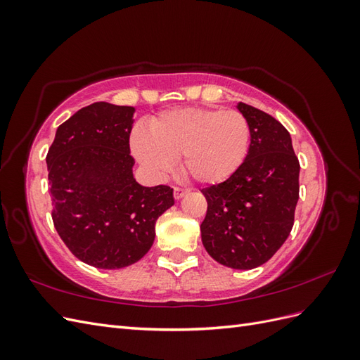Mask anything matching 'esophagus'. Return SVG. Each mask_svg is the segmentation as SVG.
Listing matches in <instances>:
<instances>
[{
    "label": "esophagus",
    "instance_id": "34e87169",
    "mask_svg": "<svg viewBox=\"0 0 360 360\" xmlns=\"http://www.w3.org/2000/svg\"><path fill=\"white\" fill-rule=\"evenodd\" d=\"M189 191L188 189H183V188H174V198L176 200H180L183 198L184 195H186Z\"/></svg>",
    "mask_w": 360,
    "mask_h": 360
}]
</instances>
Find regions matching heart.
Masks as SVG:
<instances>
[{
	"mask_svg": "<svg viewBox=\"0 0 360 360\" xmlns=\"http://www.w3.org/2000/svg\"><path fill=\"white\" fill-rule=\"evenodd\" d=\"M250 143L246 117L236 110L180 108L151 120L148 132L134 130L130 147L150 174L163 176L181 158V169L192 180L214 184L237 171Z\"/></svg>",
	"mask_w": 360,
	"mask_h": 360,
	"instance_id": "1",
	"label": "heart"
}]
</instances>
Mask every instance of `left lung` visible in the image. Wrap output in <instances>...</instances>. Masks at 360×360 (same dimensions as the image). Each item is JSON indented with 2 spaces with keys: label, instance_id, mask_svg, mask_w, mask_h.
I'll return each instance as SVG.
<instances>
[{
  "label": "left lung",
  "instance_id": "8db88e82",
  "mask_svg": "<svg viewBox=\"0 0 360 360\" xmlns=\"http://www.w3.org/2000/svg\"><path fill=\"white\" fill-rule=\"evenodd\" d=\"M237 110L250 127L249 150L233 176L201 191L207 200L201 238L217 263L249 270L274 257L291 233L300 165L276 118L242 102Z\"/></svg>",
  "mask_w": 360,
  "mask_h": 360
}]
</instances>
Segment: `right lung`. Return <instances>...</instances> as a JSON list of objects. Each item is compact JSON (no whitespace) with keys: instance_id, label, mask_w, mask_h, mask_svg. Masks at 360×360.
Listing matches in <instances>:
<instances>
[{"instance_id":"add662e5","label":"right lung","mask_w":360,"mask_h":360,"mask_svg":"<svg viewBox=\"0 0 360 360\" xmlns=\"http://www.w3.org/2000/svg\"><path fill=\"white\" fill-rule=\"evenodd\" d=\"M132 106L96 102L58 126L48 151L53 226L70 252L97 269H122L155 242L158 217L174 205L165 184L134 179Z\"/></svg>"}]
</instances>
